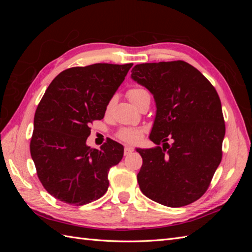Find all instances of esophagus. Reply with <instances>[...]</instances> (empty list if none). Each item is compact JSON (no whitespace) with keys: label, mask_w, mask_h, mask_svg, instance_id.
<instances>
[{"label":"esophagus","mask_w":252,"mask_h":252,"mask_svg":"<svg viewBox=\"0 0 252 252\" xmlns=\"http://www.w3.org/2000/svg\"><path fill=\"white\" fill-rule=\"evenodd\" d=\"M132 151H133V148H132V147H129V146H126V147L124 148V155H125V156H128V155H130Z\"/></svg>","instance_id":"obj_1"}]
</instances>
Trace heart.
Here are the masks:
<instances>
[{
	"instance_id": "1",
	"label": "heart",
	"mask_w": 252,
	"mask_h": 252,
	"mask_svg": "<svg viewBox=\"0 0 252 252\" xmlns=\"http://www.w3.org/2000/svg\"><path fill=\"white\" fill-rule=\"evenodd\" d=\"M147 94V91L145 89L135 87V88L129 89L128 93H127V95L129 97V100H130L133 104H135L136 101H138L143 94ZM112 103H113V100H110L108 102L107 107H106V110H107V111L110 110ZM142 133H143V130L141 128L130 127V128H122L121 130H119L117 135L121 141L129 143V144H133V143H136L141 139Z\"/></svg>"
}]
</instances>
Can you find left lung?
Returning <instances> with one entry per match:
<instances>
[{
	"mask_svg": "<svg viewBox=\"0 0 252 252\" xmlns=\"http://www.w3.org/2000/svg\"><path fill=\"white\" fill-rule=\"evenodd\" d=\"M131 78L154 94L157 116L143 158L141 191L168 207H182L207 191L222 161L225 121L212 84L184 61L135 65ZM170 139L173 143H166ZM163 143V147L158 144Z\"/></svg>",
	"mask_w": 252,
	"mask_h": 252,
	"instance_id": "8db88e82",
	"label": "left lung"
}]
</instances>
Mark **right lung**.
I'll return each instance as SVG.
<instances>
[{
	"label": "right lung",
	"mask_w": 252,
	"mask_h": 252,
	"mask_svg": "<svg viewBox=\"0 0 252 252\" xmlns=\"http://www.w3.org/2000/svg\"><path fill=\"white\" fill-rule=\"evenodd\" d=\"M132 65L68 68L45 91L34 114L30 155L43 187L57 200L82 206L107 191L108 171L120 163L124 147L109 139L98 150L86 140L90 124L104 118Z\"/></svg>",
	"instance_id": "1"
}]
</instances>
